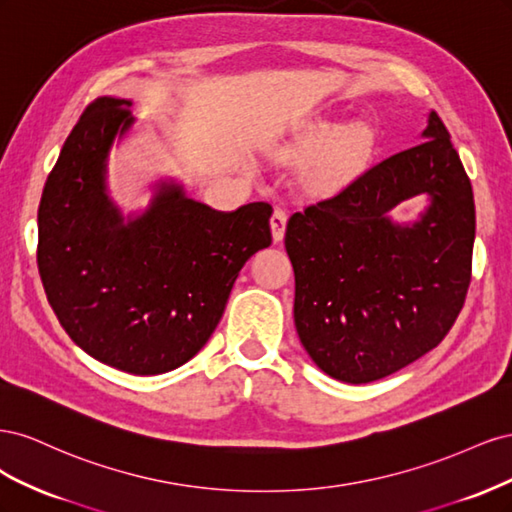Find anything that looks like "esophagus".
<instances>
[{
	"instance_id": "1",
	"label": "esophagus",
	"mask_w": 512,
	"mask_h": 512,
	"mask_svg": "<svg viewBox=\"0 0 512 512\" xmlns=\"http://www.w3.org/2000/svg\"><path fill=\"white\" fill-rule=\"evenodd\" d=\"M286 222H288V213L284 209L277 207L271 215V232H273V239L275 241H282L284 239V232H286Z\"/></svg>"
}]
</instances>
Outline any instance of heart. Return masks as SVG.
I'll return each mask as SVG.
<instances>
[{
    "mask_svg": "<svg viewBox=\"0 0 512 512\" xmlns=\"http://www.w3.org/2000/svg\"><path fill=\"white\" fill-rule=\"evenodd\" d=\"M369 138V128L361 121L344 126L335 119H318L309 123L290 143L277 149V158H318L314 168L309 170V183L324 190L352 173L369 145Z\"/></svg>",
    "mask_w": 512,
    "mask_h": 512,
    "instance_id": "b5f03b06",
    "label": "heart"
}]
</instances>
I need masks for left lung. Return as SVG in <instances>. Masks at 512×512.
Returning a JSON list of instances; mask_svg holds the SVG:
<instances>
[{
  "instance_id": "1",
  "label": "left lung",
  "mask_w": 512,
  "mask_h": 512,
  "mask_svg": "<svg viewBox=\"0 0 512 512\" xmlns=\"http://www.w3.org/2000/svg\"><path fill=\"white\" fill-rule=\"evenodd\" d=\"M425 195L412 223L390 211ZM472 183L442 119L421 143L369 168L346 190L294 213V327L324 374L367 384L436 348L459 316L472 273Z\"/></svg>"
}]
</instances>
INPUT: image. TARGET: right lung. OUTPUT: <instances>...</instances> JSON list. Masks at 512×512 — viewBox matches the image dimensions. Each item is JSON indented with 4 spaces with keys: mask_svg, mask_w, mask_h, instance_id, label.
<instances>
[{
    "mask_svg": "<svg viewBox=\"0 0 512 512\" xmlns=\"http://www.w3.org/2000/svg\"><path fill=\"white\" fill-rule=\"evenodd\" d=\"M130 100L87 106L46 179L38 269L57 320L96 361L134 376L188 363L224 314L239 271L271 245V205L215 211L173 177L123 215L108 192V156L136 119Z\"/></svg>",
    "mask_w": 512,
    "mask_h": 512,
    "instance_id": "1",
    "label": "right lung"
}]
</instances>
